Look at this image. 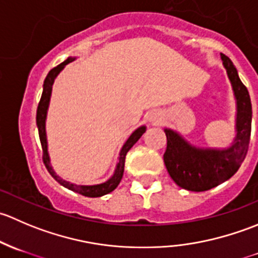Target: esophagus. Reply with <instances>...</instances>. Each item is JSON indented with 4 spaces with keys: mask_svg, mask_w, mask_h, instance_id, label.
<instances>
[{
    "mask_svg": "<svg viewBox=\"0 0 258 258\" xmlns=\"http://www.w3.org/2000/svg\"><path fill=\"white\" fill-rule=\"evenodd\" d=\"M148 119H150L151 122H153V123H157V122H158V114L157 113H151L150 116H148Z\"/></svg>",
    "mask_w": 258,
    "mask_h": 258,
    "instance_id": "1",
    "label": "esophagus"
}]
</instances>
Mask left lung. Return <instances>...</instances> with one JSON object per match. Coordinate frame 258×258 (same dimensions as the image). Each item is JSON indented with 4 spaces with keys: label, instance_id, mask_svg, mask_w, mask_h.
<instances>
[{
    "label": "left lung",
    "instance_id": "1",
    "mask_svg": "<svg viewBox=\"0 0 258 258\" xmlns=\"http://www.w3.org/2000/svg\"><path fill=\"white\" fill-rule=\"evenodd\" d=\"M221 59L232 85L237 105L236 136L232 145L226 148L196 147L178 132L165 128L167 148L163 161L166 168L176 184L188 191H207L227 181L237 172L248 150L252 122L251 98L232 61L223 53H221Z\"/></svg>",
    "mask_w": 258,
    "mask_h": 258
}]
</instances>
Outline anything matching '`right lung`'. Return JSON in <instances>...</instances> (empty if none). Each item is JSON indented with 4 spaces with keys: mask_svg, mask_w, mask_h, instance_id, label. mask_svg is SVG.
Listing matches in <instances>:
<instances>
[{
    "mask_svg": "<svg viewBox=\"0 0 258 258\" xmlns=\"http://www.w3.org/2000/svg\"><path fill=\"white\" fill-rule=\"evenodd\" d=\"M76 57H69L66 61H63L62 63H59L58 66L52 69L48 72V75L46 76L45 82H43V91L42 96H41L40 103H38L37 107V114H36V122H37V128H38V135H40V141L41 146H42L43 151V163H45L46 168L48 170V172L51 173V176L58 182L59 184H62L66 188L71 189V191L77 192V194L82 195L86 197H101L103 195H107L110 192H112L118 183L121 182L122 176H123V170H124V160H126V155L131 147L136 144L140 140V137L146 132V126L139 127L137 130H135L131 134V136L127 139V141L124 142L122 146L121 151H119L118 161H117L116 168H114L113 175L111 176L107 181L102 182V183L98 184H76L71 183L69 181H64L63 178H61L59 176L56 175V172L52 168L51 162H49V156H48V147H47V136H46V118H47V111L49 106V100H51V93H52V86H53L54 80L58 76L59 72L64 69L67 63L75 61Z\"/></svg>",
    "mask_w": 258,
    "mask_h": 258,
    "instance_id": "1",
    "label": "right lung"
}]
</instances>
